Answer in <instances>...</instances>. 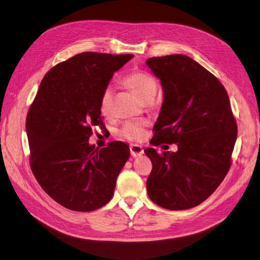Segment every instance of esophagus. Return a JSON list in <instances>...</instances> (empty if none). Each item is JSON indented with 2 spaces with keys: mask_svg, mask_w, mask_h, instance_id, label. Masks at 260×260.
Wrapping results in <instances>:
<instances>
[{
  "mask_svg": "<svg viewBox=\"0 0 260 260\" xmlns=\"http://www.w3.org/2000/svg\"><path fill=\"white\" fill-rule=\"evenodd\" d=\"M130 153H131V156L132 157H140L142 156L143 154H144V149H143V147L141 145H137V144H132L130 146Z\"/></svg>",
  "mask_w": 260,
  "mask_h": 260,
  "instance_id": "obj_1",
  "label": "esophagus"
}]
</instances>
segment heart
<instances>
[{"instance_id": "1", "label": "heart", "mask_w": 260, "mask_h": 260, "mask_svg": "<svg viewBox=\"0 0 260 260\" xmlns=\"http://www.w3.org/2000/svg\"><path fill=\"white\" fill-rule=\"evenodd\" d=\"M123 84L136 94L141 101H145L149 96H155L157 93V82L153 75L144 71H136L123 78ZM113 98V86L104 87L100 98V109L102 114L110 113L111 102ZM145 121H128L120 130V136L129 141H140L145 134Z\"/></svg>"}]
</instances>
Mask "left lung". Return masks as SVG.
<instances>
[{
  "label": "left lung",
  "instance_id": "obj_1",
  "mask_svg": "<svg viewBox=\"0 0 260 260\" xmlns=\"http://www.w3.org/2000/svg\"><path fill=\"white\" fill-rule=\"evenodd\" d=\"M146 66L164 91L153 145L177 144L175 153L144 150L153 164L147 193L161 208L190 209L207 200L229 171L238 132L229 98L219 80L188 56L153 57Z\"/></svg>",
  "mask_w": 260,
  "mask_h": 260
}]
</instances>
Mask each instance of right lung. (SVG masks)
I'll return each mask as SVG.
<instances>
[{"label": "right lung", "mask_w": 260, "mask_h": 260, "mask_svg": "<svg viewBox=\"0 0 260 260\" xmlns=\"http://www.w3.org/2000/svg\"><path fill=\"white\" fill-rule=\"evenodd\" d=\"M133 55L82 52L45 75L25 120L31 169L50 198L90 212L109 203L130 156L126 143L99 149L89 143L102 126L100 98L114 73Z\"/></svg>", "instance_id": "add662e5"}]
</instances>
